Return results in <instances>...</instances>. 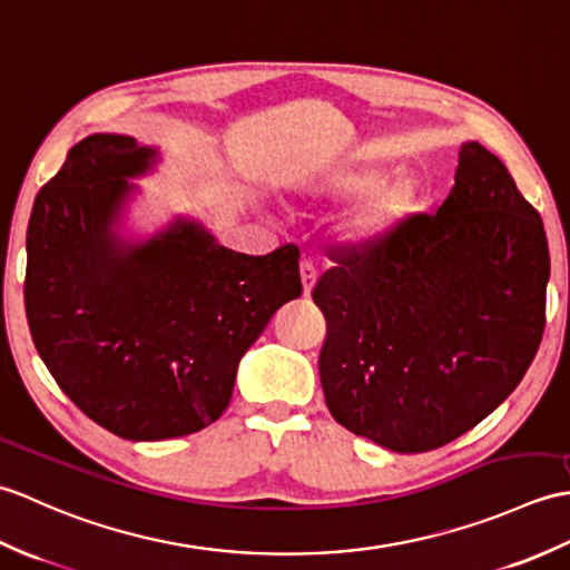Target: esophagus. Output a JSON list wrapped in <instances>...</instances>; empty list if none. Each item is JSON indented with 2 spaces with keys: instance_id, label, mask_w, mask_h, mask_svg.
I'll return each mask as SVG.
<instances>
[{
  "instance_id": "34e87169",
  "label": "esophagus",
  "mask_w": 570,
  "mask_h": 570,
  "mask_svg": "<svg viewBox=\"0 0 570 570\" xmlns=\"http://www.w3.org/2000/svg\"><path fill=\"white\" fill-rule=\"evenodd\" d=\"M299 277H302V289H305V295H312L314 283H317V268L309 261H302L299 263Z\"/></svg>"
}]
</instances>
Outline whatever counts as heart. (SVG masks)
Wrapping results in <instances>:
<instances>
[{"label":"heart","mask_w":570,"mask_h":570,"mask_svg":"<svg viewBox=\"0 0 570 570\" xmlns=\"http://www.w3.org/2000/svg\"><path fill=\"white\" fill-rule=\"evenodd\" d=\"M307 193L328 205L354 199L336 224L341 242L353 246L383 242L420 207V187L414 180H385L383 168L371 163L326 166L307 180Z\"/></svg>","instance_id":"1"}]
</instances>
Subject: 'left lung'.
<instances>
[{"label":"left lung","mask_w":570,"mask_h":570,"mask_svg":"<svg viewBox=\"0 0 570 570\" xmlns=\"http://www.w3.org/2000/svg\"><path fill=\"white\" fill-rule=\"evenodd\" d=\"M314 285L326 317V407L397 453L449 444L500 407L543 334L549 244L504 163L461 144L436 214L336 256Z\"/></svg>","instance_id":"1"}]
</instances>
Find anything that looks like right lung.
Returning <instances> with one entry per match:
<instances>
[{
  "label": "right lung",
  "instance_id": "add662e5",
  "mask_svg": "<svg viewBox=\"0 0 570 570\" xmlns=\"http://www.w3.org/2000/svg\"><path fill=\"white\" fill-rule=\"evenodd\" d=\"M160 150L92 134L36 195L23 302L60 390L129 441L195 434L229 407L238 363L302 295L299 250L246 256L178 214L148 238L121 234L134 178Z\"/></svg>",
  "mask_w": 570,
  "mask_h": 570
}]
</instances>
